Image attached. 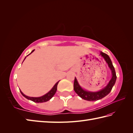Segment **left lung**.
Instances as JSON below:
<instances>
[{
  "label": "left lung",
  "mask_w": 133,
  "mask_h": 133,
  "mask_svg": "<svg viewBox=\"0 0 133 133\" xmlns=\"http://www.w3.org/2000/svg\"><path fill=\"white\" fill-rule=\"evenodd\" d=\"M100 55L101 56H102V57L104 58V61H106L107 64H108V66L111 71L112 77L106 87H104V88L101 89V90H99V91H96V92L87 91V90L83 89L82 87L80 86V84H79L77 78L75 77V80H74V91L81 98L83 99L84 100L89 101H98V100L101 99L102 98H104V97H106V96L108 95L110 93V92L111 91L112 87L114 86L115 82H116V79H117L116 73H115V69L113 66V65H112V62L109 56V55H107L105 53L102 52V51H101Z\"/></svg>",
  "instance_id": "8db88e82"
}]
</instances>
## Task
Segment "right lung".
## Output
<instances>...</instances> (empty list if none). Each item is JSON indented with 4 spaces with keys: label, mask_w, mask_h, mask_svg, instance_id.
Segmentation results:
<instances>
[{
    "label": "right lung",
    "mask_w": 133,
    "mask_h": 133,
    "mask_svg": "<svg viewBox=\"0 0 133 133\" xmlns=\"http://www.w3.org/2000/svg\"><path fill=\"white\" fill-rule=\"evenodd\" d=\"M34 50H32V51H31V52L30 54H31L32 52H33L34 51ZM30 54H29L28 55H27V56H29ZM26 58V57H25V58H24V61L25 60V59ZM59 81H58V82H56L55 84V85L53 87H52V88L51 89L50 91L48 92L47 93H46V94H44V95H43V96H42V97H29V96H27V95H24L23 92H22V91L21 90H20V91H21V94H22V95L24 97H25L26 98H27V99H29V100H30V101H33V102H36V103H43V102H47V101H49L50 99H51L52 98V97L54 95H55V92H56V90H57V86H58V83H59Z\"/></svg>",
    "instance_id": "add662e5"
}]
</instances>
